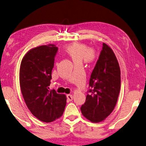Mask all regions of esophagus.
<instances>
[{"label":"esophagus","mask_w":146,"mask_h":146,"mask_svg":"<svg viewBox=\"0 0 146 146\" xmlns=\"http://www.w3.org/2000/svg\"><path fill=\"white\" fill-rule=\"evenodd\" d=\"M67 98H68V100L69 101H71L73 100V95H71V94L67 95Z\"/></svg>","instance_id":"34e87169"}]
</instances>
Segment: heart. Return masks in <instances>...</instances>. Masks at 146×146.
Listing matches in <instances>:
<instances>
[{"mask_svg": "<svg viewBox=\"0 0 146 146\" xmlns=\"http://www.w3.org/2000/svg\"><path fill=\"white\" fill-rule=\"evenodd\" d=\"M64 52L72 59L75 64H81L82 62L92 63L96 58L94 50L84 43L73 42L67 45L64 48Z\"/></svg>", "mask_w": 146, "mask_h": 146, "instance_id": "obj_1", "label": "heart"}]
</instances>
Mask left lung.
<instances>
[{"label": "left lung", "mask_w": 146, "mask_h": 146, "mask_svg": "<svg viewBox=\"0 0 146 146\" xmlns=\"http://www.w3.org/2000/svg\"><path fill=\"white\" fill-rule=\"evenodd\" d=\"M119 63L112 48L103 43L102 50L90 77L92 88L80 110L86 118L94 123L105 120L114 110L118 98L121 76Z\"/></svg>", "instance_id": "obj_1"}]
</instances>
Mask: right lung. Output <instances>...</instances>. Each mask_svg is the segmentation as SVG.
<instances>
[{
    "label": "right lung",
    "mask_w": 146,
    "mask_h": 146,
    "mask_svg": "<svg viewBox=\"0 0 146 146\" xmlns=\"http://www.w3.org/2000/svg\"><path fill=\"white\" fill-rule=\"evenodd\" d=\"M56 45H41L29 50L21 63L19 83L27 107L36 118L48 123L60 117L66 96L49 90Z\"/></svg>",
    "instance_id": "add662e5"
}]
</instances>
